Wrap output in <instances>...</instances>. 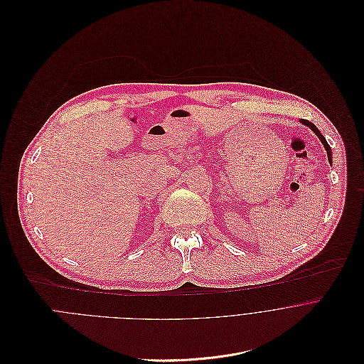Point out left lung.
I'll return each instance as SVG.
<instances>
[{
  "mask_svg": "<svg viewBox=\"0 0 364 364\" xmlns=\"http://www.w3.org/2000/svg\"><path fill=\"white\" fill-rule=\"evenodd\" d=\"M300 122H301V123H304V124H306V126H309V127H310V129H311V130H313V132H314V133H316V134H317V136H318V139H320V140H321V143H323V144H324V148H326V151H327V156H328V162H330V164H331V148H330V144H328V143H327V140H326V137H324V136H323V134H321V133H320V130H318V129H317V127H316V124H313V123H311V122H309V120H304V119H301V120H300Z\"/></svg>",
  "mask_w": 364,
  "mask_h": 364,
  "instance_id": "8db88e82",
  "label": "left lung"
}]
</instances>
